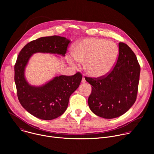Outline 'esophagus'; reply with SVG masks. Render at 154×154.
<instances>
[{"label":"esophagus","mask_w":154,"mask_h":154,"mask_svg":"<svg viewBox=\"0 0 154 154\" xmlns=\"http://www.w3.org/2000/svg\"><path fill=\"white\" fill-rule=\"evenodd\" d=\"M82 83H85V82H86V80H85V77H83V78H82Z\"/></svg>","instance_id":"1"}]
</instances>
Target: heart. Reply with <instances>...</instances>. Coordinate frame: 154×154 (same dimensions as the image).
Masks as SVG:
<instances>
[{"label":"heart","mask_w":154,"mask_h":154,"mask_svg":"<svg viewBox=\"0 0 154 154\" xmlns=\"http://www.w3.org/2000/svg\"><path fill=\"white\" fill-rule=\"evenodd\" d=\"M71 54L75 61L85 62L84 69L88 75L99 79L112 71L119 51L117 45L112 41L90 38L75 44Z\"/></svg>","instance_id":"1"}]
</instances>
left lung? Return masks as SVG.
<instances>
[{"label": "left lung", "instance_id": "left-lung-1", "mask_svg": "<svg viewBox=\"0 0 154 154\" xmlns=\"http://www.w3.org/2000/svg\"><path fill=\"white\" fill-rule=\"evenodd\" d=\"M140 66L131 49L124 42L119 43V56L114 68L106 76L86 77L92 91L88 105L96 115L113 119L131 107L137 99Z\"/></svg>", "mask_w": 154, "mask_h": 154}]
</instances>
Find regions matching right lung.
Masks as SVG:
<instances>
[{
	"mask_svg": "<svg viewBox=\"0 0 154 154\" xmlns=\"http://www.w3.org/2000/svg\"><path fill=\"white\" fill-rule=\"evenodd\" d=\"M70 40L64 37H41L26 45L19 54L14 65V82L21 105L33 116L52 120L67 109L71 95L78 88L82 79L80 72L74 75L56 76L45 84L33 86L25 77V69L32 55L49 53L65 56Z\"/></svg>",
	"mask_w": 154,
	"mask_h": 154,
	"instance_id": "add662e5",
	"label": "right lung"
}]
</instances>
